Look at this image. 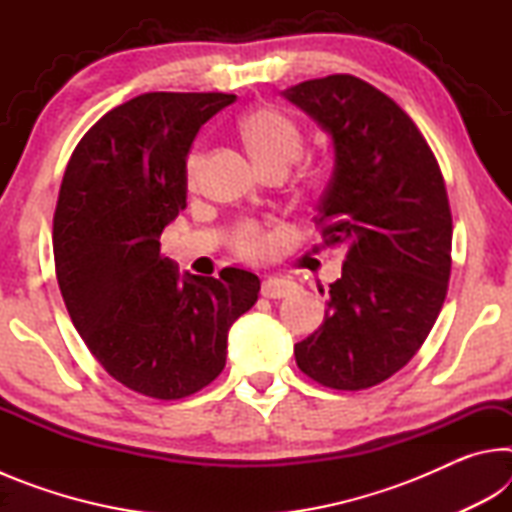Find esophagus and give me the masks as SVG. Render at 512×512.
<instances>
[{"label": "esophagus", "instance_id": "esophagus-1", "mask_svg": "<svg viewBox=\"0 0 512 512\" xmlns=\"http://www.w3.org/2000/svg\"><path fill=\"white\" fill-rule=\"evenodd\" d=\"M296 289V282L284 280V277H268V280L262 282V296L271 300L287 298L291 293H296Z\"/></svg>", "mask_w": 512, "mask_h": 512}]
</instances>
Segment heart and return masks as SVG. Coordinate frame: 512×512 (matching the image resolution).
I'll return each instance as SVG.
<instances>
[{"mask_svg":"<svg viewBox=\"0 0 512 512\" xmlns=\"http://www.w3.org/2000/svg\"><path fill=\"white\" fill-rule=\"evenodd\" d=\"M239 133L244 137L248 151L264 171L284 169L300 158L305 135L291 117L275 108H255L239 121ZM203 169V151L192 149L185 158V183L196 187ZM232 248L241 259L248 262H264L273 253V235L259 223L246 221L235 232Z\"/></svg>","mask_w":512,"mask_h":512,"instance_id":"b5f03b06","label":"heart"}]
</instances>
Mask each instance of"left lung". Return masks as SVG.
I'll return each mask as SVG.
<instances>
[{
	"instance_id": "1",
	"label": "left lung",
	"mask_w": 512,
	"mask_h": 512,
	"mask_svg": "<svg viewBox=\"0 0 512 512\" xmlns=\"http://www.w3.org/2000/svg\"><path fill=\"white\" fill-rule=\"evenodd\" d=\"M284 97L334 142L316 228L343 246L325 320L296 343L307 377L334 391L377 386L422 348L452 273V210L436 155L413 119L350 74L311 79Z\"/></svg>"
}]
</instances>
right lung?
<instances>
[{
	"label": "right lung",
	"instance_id": "1",
	"mask_svg": "<svg viewBox=\"0 0 512 512\" xmlns=\"http://www.w3.org/2000/svg\"><path fill=\"white\" fill-rule=\"evenodd\" d=\"M237 97L149 92L106 112L76 144L54 212V262L69 318L112 379L183 400L221 375L228 329L257 302L259 277L187 275L160 255L185 210V158L207 119Z\"/></svg>",
	"mask_w": 512,
	"mask_h": 512
}]
</instances>
